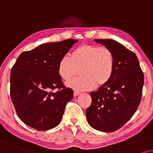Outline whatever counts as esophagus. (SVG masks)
I'll list each match as a JSON object with an SVG mask.
<instances>
[{
    "label": "esophagus",
    "mask_w": 153,
    "mask_h": 153,
    "mask_svg": "<svg viewBox=\"0 0 153 153\" xmlns=\"http://www.w3.org/2000/svg\"><path fill=\"white\" fill-rule=\"evenodd\" d=\"M79 94H80V93L79 92V91H74V97H77V96H78Z\"/></svg>",
    "instance_id": "esophagus-1"
}]
</instances>
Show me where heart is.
I'll return each instance as SVG.
<instances>
[{"label": "heart", "instance_id": "heart-1", "mask_svg": "<svg viewBox=\"0 0 153 153\" xmlns=\"http://www.w3.org/2000/svg\"><path fill=\"white\" fill-rule=\"evenodd\" d=\"M115 56L111 50L85 45L77 48L71 56H64L58 64V74L66 82L78 73L80 78L68 83L75 91L90 90L106 84L115 70Z\"/></svg>", "mask_w": 153, "mask_h": 153}]
</instances>
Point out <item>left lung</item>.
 Wrapping results in <instances>:
<instances>
[{
  "instance_id": "left-lung-1",
  "label": "left lung",
  "mask_w": 153,
  "mask_h": 153,
  "mask_svg": "<svg viewBox=\"0 0 153 153\" xmlns=\"http://www.w3.org/2000/svg\"><path fill=\"white\" fill-rule=\"evenodd\" d=\"M112 51L115 70L106 84L91 91V104L86 111L89 125L104 132L123 127L137 110L144 82L143 73L133 52L113 40L94 39Z\"/></svg>"
}]
</instances>
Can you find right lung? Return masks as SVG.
Wrapping results in <instances>:
<instances>
[{"label":"right lung","mask_w":153,"mask_h":153,"mask_svg":"<svg viewBox=\"0 0 153 153\" xmlns=\"http://www.w3.org/2000/svg\"><path fill=\"white\" fill-rule=\"evenodd\" d=\"M78 40L49 42L22 52L10 75V96L19 119L29 127L45 131L59 124L73 91L58 74L61 59ZM59 90L54 93V89Z\"/></svg>","instance_id":"obj_1"}]
</instances>
